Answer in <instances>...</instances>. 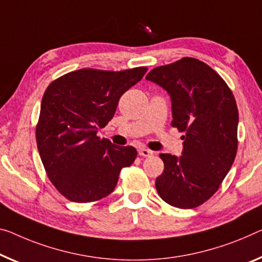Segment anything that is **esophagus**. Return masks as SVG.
<instances>
[{"label":"esophagus","instance_id":"obj_1","mask_svg":"<svg viewBox=\"0 0 262 262\" xmlns=\"http://www.w3.org/2000/svg\"><path fill=\"white\" fill-rule=\"evenodd\" d=\"M138 154L142 157H150L154 155V152H152L151 150H148V148H146V147H142L138 150Z\"/></svg>","mask_w":262,"mask_h":262}]
</instances>
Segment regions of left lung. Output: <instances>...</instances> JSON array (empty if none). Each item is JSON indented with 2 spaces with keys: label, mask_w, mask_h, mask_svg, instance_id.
<instances>
[{
  "label": "left lung",
  "mask_w": 262,
  "mask_h": 262,
  "mask_svg": "<svg viewBox=\"0 0 262 262\" xmlns=\"http://www.w3.org/2000/svg\"><path fill=\"white\" fill-rule=\"evenodd\" d=\"M146 79L171 96V125L184 132L183 156L160 154L164 172L156 179L171 206L194 208L219 190L238 150L239 114L226 82L206 63L183 57L148 72Z\"/></svg>",
  "instance_id": "obj_1"
}]
</instances>
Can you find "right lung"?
Returning <instances> with one entry per match:
<instances>
[{
  "label": "right lung",
  "mask_w": 262,
  "mask_h": 262,
  "mask_svg": "<svg viewBox=\"0 0 262 262\" xmlns=\"http://www.w3.org/2000/svg\"><path fill=\"white\" fill-rule=\"evenodd\" d=\"M146 67L111 71L84 69L52 80L44 92L36 142L48 178L63 196L91 203L110 194L123 167L135 162L134 146H116L97 136L114 117L124 92Z\"/></svg>",
  "instance_id": "obj_1"
}]
</instances>
